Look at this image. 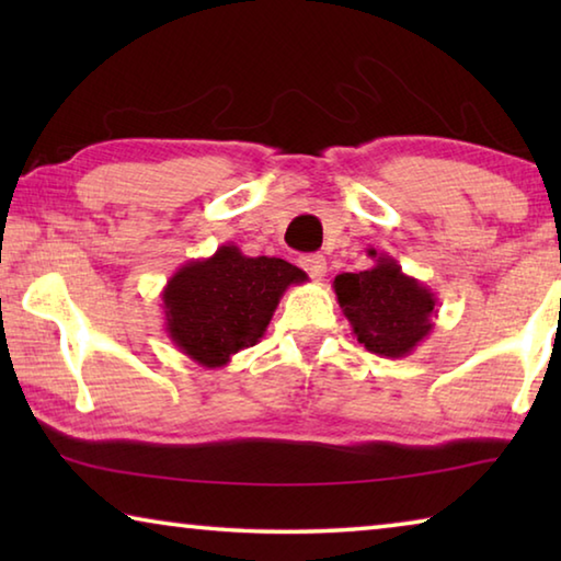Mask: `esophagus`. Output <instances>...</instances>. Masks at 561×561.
<instances>
[{"label":"esophagus","instance_id":"esophagus-1","mask_svg":"<svg viewBox=\"0 0 561 561\" xmlns=\"http://www.w3.org/2000/svg\"><path fill=\"white\" fill-rule=\"evenodd\" d=\"M301 270L309 274L311 279H321L327 274V260L321 257V254H304V257L299 260Z\"/></svg>","mask_w":561,"mask_h":561}]
</instances>
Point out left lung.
Here are the masks:
<instances>
[{
	"mask_svg": "<svg viewBox=\"0 0 561 561\" xmlns=\"http://www.w3.org/2000/svg\"><path fill=\"white\" fill-rule=\"evenodd\" d=\"M368 257L374 260L368 270L344 272L334 279L336 301L366 351L403 358L428 339L433 317H438V299L388 254L368 250Z\"/></svg>",
	"mask_w": 561,
	"mask_h": 561,
	"instance_id": "8db88e82",
	"label": "left lung"
}]
</instances>
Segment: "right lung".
Masks as SVG:
<instances>
[{
    "mask_svg": "<svg viewBox=\"0 0 561 561\" xmlns=\"http://www.w3.org/2000/svg\"><path fill=\"white\" fill-rule=\"evenodd\" d=\"M304 282L307 272L289 262L247 257L237 244H222L168 279L160 294L165 334L201 366L222 368L237 351L257 344L284 291Z\"/></svg>",
    "mask_w": 561,
    "mask_h": 561,
    "instance_id": "add662e5",
    "label": "right lung"
}]
</instances>
